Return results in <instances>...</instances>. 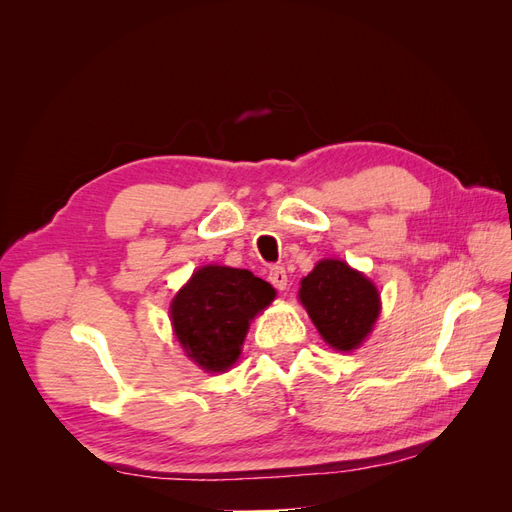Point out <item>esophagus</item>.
Returning <instances> with one entry per match:
<instances>
[{
  "mask_svg": "<svg viewBox=\"0 0 512 512\" xmlns=\"http://www.w3.org/2000/svg\"><path fill=\"white\" fill-rule=\"evenodd\" d=\"M269 282L277 288V290H286L288 286V275L284 267H271L269 269Z\"/></svg>",
  "mask_w": 512,
  "mask_h": 512,
  "instance_id": "34e87169",
  "label": "esophagus"
}]
</instances>
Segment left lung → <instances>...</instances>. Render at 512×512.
I'll return each mask as SVG.
<instances>
[{"label":"left lung","instance_id":"8db88e82","mask_svg":"<svg viewBox=\"0 0 512 512\" xmlns=\"http://www.w3.org/2000/svg\"><path fill=\"white\" fill-rule=\"evenodd\" d=\"M299 299L324 342L339 352L359 348L380 316L378 288L344 260H320L301 280Z\"/></svg>","mask_w":512,"mask_h":512}]
</instances>
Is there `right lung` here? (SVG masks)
Here are the masks:
<instances>
[{
    "label": "right lung",
    "instance_id": "obj_1",
    "mask_svg": "<svg viewBox=\"0 0 512 512\" xmlns=\"http://www.w3.org/2000/svg\"><path fill=\"white\" fill-rule=\"evenodd\" d=\"M275 299V288L247 269L207 265L194 271L170 303L185 354L209 374L237 363L250 322Z\"/></svg>",
    "mask_w": 512,
    "mask_h": 512
}]
</instances>
